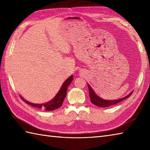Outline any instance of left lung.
Segmentation results:
<instances>
[{
	"mask_svg": "<svg viewBox=\"0 0 150 150\" xmlns=\"http://www.w3.org/2000/svg\"><path fill=\"white\" fill-rule=\"evenodd\" d=\"M88 87L89 89V93H90V100L91 102V103L95 105V106L100 108H106V107H109V106H113V105H115L119 103H120V102L126 99V98L129 97L130 95H131L132 93H133V91L130 92V93L128 95H126V97L121 98H119V99L106 100V99H103V98H102L100 97H98V95L95 93V91H93V89L91 88V87L89 84H88Z\"/></svg>",
	"mask_w": 150,
	"mask_h": 150,
	"instance_id": "left-lung-1",
	"label": "left lung"
}]
</instances>
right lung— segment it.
Listing matches in <instances>:
<instances>
[{
    "label": "right lung",
    "instance_id": "obj_1",
    "mask_svg": "<svg viewBox=\"0 0 150 150\" xmlns=\"http://www.w3.org/2000/svg\"><path fill=\"white\" fill-rule=\"evenodd\" d=\"M73 79V75H71L70 77H69L66 80L64 81V82L62 84L61 88L58 91V93L53 98H52L50 101L47 102L46 103L43 104H35V103H30L29 101H27L25 100L23 97H22L21 95V97L22 99L23 100L25 103L26 104L30 105V106L39 108V109H43L46 111H53L55 110L58 109L60 107L62 106L63 101L64 100V98L66 96V93H67V90H68V86L70 84V83L72 82Z\"/></svg>",
    "mask_w": 150,
    "mask_h": 150
}]
</instances>
